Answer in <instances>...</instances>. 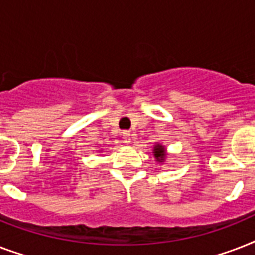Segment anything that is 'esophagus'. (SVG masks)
<instances>
[{"instance_id":"34e87169","label":"esophagus","mask_w":255,"mask_h":255,"mask_svg":"<svg viewBox=\"0 0 255 255\" xmlns=\"http://www.w3.org/2000/svg\"><path fill=\"white\" fill-rule=\"evenodd\" d=\"M122 136H123L124 143L126 144L131 143V133H129V131H123L122 132Z\"/></svg>"}]
</instances>
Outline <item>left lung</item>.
I'll return each mask as SVG.
<instances>
[{
	"label": "left lung",
	"instance_id": "obj_1",
	"mask_svg": "<svg viewBox=\"0 0 255 255\" xmlns=\"http://www.w3.org/2000/svg\"><path fill=\"white\" fill-rule=\"evenodd\" d=\"M155 157L157 160H164V156H165V153H164V148L161 147V145H156L155 147Z\"/></svg>",
	"mask_w": 255,
	"mask_h": 255
}]
</instances>
